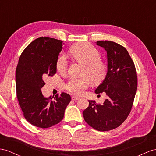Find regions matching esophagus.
Segmentation results:
<instances>
[{"label": "esophagus", "instance_id": "esophagus-1", "mask_svg": "<svg viewBox=\"0 0 156 156\" xmlns=\"http://www.w3.org/2000/svg\"><path fill=\"white\" fill-rule=\"evenodd\" d=\"M80 99V98L76 97V96H73V97H72V99H73V101H76V100H78V99Z\"/></svg>", "mask_w": 156, "mask_h": 156}]
</instances>
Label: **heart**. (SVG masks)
Masks as SVG:
<instances>
[{
    "label": "heart",
    "mask_w": 156,
    "mask_h": 156,
    "mask_svg": "<svg viewBox=\"0 0 156 156\" xmlns=\"http://www.w3.org/2000/svg\"><path fill=\"white\" fill-rule=\"evenodd\" d=\"M76 61L85 65L81 78H72L65 86L66 90L76 95H81L91 85V79L94 81L101 80L106 74V66L101 60V55L98 50L91 44L80 43L76 44L69 51ZM57 70L61 74H65L68 69V61L65 55L58 58Z\"/></svg>",
    "instance_id": "heart-1"
}]
</instances>
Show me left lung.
Here are the masks:
<instances>
[{
	"mask_svg": "<svg viewBox=\"0 0 156 156\" xmlns=\"http://www.w3.org/2000/svg\"><path fill=\"white\" fill-rule=\"evenodd\" d=\"M96 44L107 51V73L95 92H105L107 97L103 105L89 100L83 116L94 129L107 131L116 129L129 116L137 90V74L125 47L111 41H99Z\"/></svg>",
	"mask_w": 156,
	"mask_h": 156,
	"instance_id": "obj_1",
	"label": "left lung"
}]
</instances>
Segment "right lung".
Returning a JSON list of instances; mask_svg holds the SVG:
<instances>
[{"mask_svg": "<svg viewBox=\"0 0 156 156\" xmlns=\"http://www.w3.org/2000/svg\"><path fill=\"white\" fill-rule=\"evenodd\" d=\"M63 42L48 37L35 39L23 50L16 71L17 98L23 116L31 125L42 129L61 122L68 104L69 94L45 98L41 89L48 76L57 73L56 64Z\"/></svg>", "mask_w": 156, "mask_h": 156, "instance_id": "add662e5", "label": "right lung"}]
</instances>
